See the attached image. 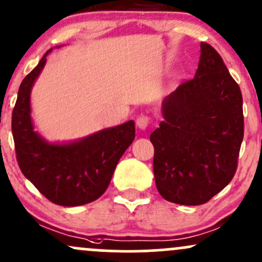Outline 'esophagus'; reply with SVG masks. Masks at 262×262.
<instances>
[{
  "label": "esophagus",
  "instance_id": "esophagus-1",
  "mask_svg": "<svg viewBox=\"0 0 262 262\" xmlns=\"http://www.w3.org/2000/svg\"><path fill=\"white\" fill-rule=\"evenodd\" d=\"M149 122H150V118L148 116H145V114H140V116H138L136 123L138 125V128L139 129H145L146 126H148Z\"/></svg>",
  "mask_w": 262,
  "mask_h": 262
}]
</instances>
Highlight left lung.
<instances>
[{
	"label": "left lung",
	"mask_w": 262,
	"mask_h": 262,
	"mask_svg": "<svg viewBox=\"0 0 262 262\" xmlns=\"http://www.w3.org/2000/svg\"><path fill=\"white\" fill-rule=\"evenodd\" d=\"M200 48L195 77L163 100L150 134L158 191L180 205L205 204L231 182L244 138L240 87L210 45Z\"/></svg>",
	"instance_id": "8db88e82"
}]
</instances>
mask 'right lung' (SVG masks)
<instances>
[{
    "instance_id": "add662e5",
    "label": "right lung",
    "mask_w": 262,
    "mask_h": 262,
    "mask_svg": "<svg viewBox=\"0 0 262 262\" xmlns=\"http://www.w3.org/2000/svg\"><path fill=\"white\" fill-rule=\"evenodd\" d=\"M51 51L19 85L12 112L17 162L25 177L53 204L84 205L107 190L118 162L136 138V125L129 120L62 144L43 139L31 118V91Z\"/></svg>"
}]
</instances>
